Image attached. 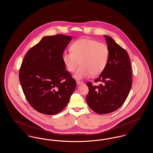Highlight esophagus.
I'll use <instances>...</instances> for the list:
<instances>
[{
    "instance_id": "esophagus-1",
    "label": "esophagus",
    "mask_w": 153,
    "mask_h": 153,
    "mask_svg": "<svg viewBox=\"0 0 153 153\" xmlns=\"http://www.w3.org/2000/svg\"><path fill=\"white\" fill-rule=\"evenodd\" d=\"M76 83H77V85H80V84H83V82H82V81H79V80L76 81Z\"/></svg>"
}]
</instances>
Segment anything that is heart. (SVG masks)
<instances>
[{
	"instance_id": "1",
	"label": "heart",
	"mask_w": 153,
	"mask_h": 153,
	"mask_svg": "<svg viewBox=\"0 0 153 153\" xmlns=\"http://www.w3.org/2000/svg\"><path fill=\"white\" fill-rule=\"evenodd\" d=\"M71 51L62 54V59L67 69L73 72L76 79H82L91 74L97 76L104 71L108 63L109 50L104 43L89 39L81 38L71 45Z\"/></svg>"
}]
</instances>
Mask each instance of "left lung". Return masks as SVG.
I'll return each mask as SVG.
<instances>
[{
	"label": "left lung",
	"instance_id": "obj_1",
	"mask_svg": "<svg viewBox=\"0 0 153 153\" xmlns=\"http://www.w3.org/2000/svg\"><path fill=\"white\" fill-rule=\"evenodd\" d=\"M109 48L108 63L95 82L87 83L89 93L86 101L99 114H107L120 108L126 101L132 86L131 62L127 52L110 36H104Z\"/></svg>",
	"mask_w": 153,
	"mask_h": 153
}]
</instances>
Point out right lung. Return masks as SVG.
<instances>
[{"label": "right lung", "mask_w": 153, "mask_h": 153, "mask_svg": "<svg viewBox=\"0 0 153 153\" xmlns=\"http://www.w3.org/2000/svg\"><path fill=\"white\" fill-rule=\"evenodd\" d=\"M71 39L60 34L45 36L23 58L19 73L22 90L30 105L41 114L60 112L75 89L76 82L62 59Z\"/></svg>", "instance_id": "add662e5"}]
</instances>
